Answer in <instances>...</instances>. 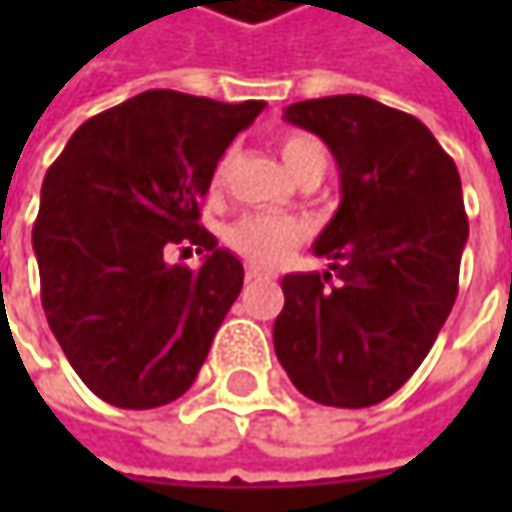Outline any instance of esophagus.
Segmentation results:
<instances>
[{
  "label": "esophagus",
  "mask_w": 512,
  "mask_h": 512,
  "mask_svg": "<svg viewBox=\"0 0 512 512\" xmlns=\"http://www.w3.org/2000/svg\"><path fill=\"white\" fill-rule=\"evenodd\" d=\"M263 275H266V272H263V269H257V266H249V269H246V278H249V281H255V278H263Z\"/></svg>",
  "instance_id": "34e87169"
}]
</instances>
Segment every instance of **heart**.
I'll return each mask as SVG.
<instances>
[{"label":"heart","mask_w":512,"mask_h":512,"mask_svg":"<svg viewBox=\"0 0 512 512\" xmlns=\"http://www.w3.org/2000/svg\"><path fill=\"white\" fill-rule=\"evenodd\" d=\"M281 159L287 165V171L299 180L302 174L311 171H323L326 168V154L320 148V142L308 133H287L281 142ZM228 171V159H222L213 168V189L222 186ZM305 237V228L296 219L287 216H240L237 222H231L225 228V243L237 252L240 257H246L255 266H269L275 260L287 255L290 249H296Z\"/></svg>","instance_id":"heart-1"}]
</instances>
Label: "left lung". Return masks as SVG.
Returning a JSON list of instances; mask_svg holds the SVG:
<instances>
[{"label":"left lung","mask_w":512,"mask_h":512,"mask_svg":"<svg viewBox=\"0 0 512 512\" xmlns=\"http://www.w3.org/2000/svg\"><path fill=\"white\" fill-rule=\"evenodd\" d=\"M341 168V207L314 243L332 272L281 278L272 344L311 400L364 409L427 358L460 287L468 240L460 171L433 133L361 94L287 106Z\"/></svg>","instance_id":"left-lung-1"}]
</instances>
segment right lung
<instances>
[{
    "instance_id": "add662e5",
    "label": "right lung",
    "mask_w": 512,
    "mask_h": 512,
    "mask_svg": "<svg viewBox=\"0 0 512 512\" xmlns=\"http://www.w3.org/2000/svg\"><path fill=\"white\" fill-rule=\"evenodd\" d=\"M260 109L156 88L88 118L50 165L32 228L41 302L100 400L154 409L195 382L243 290V263L198 222L201 198ZM168 245L208 257L168 267Z\"/></svg>"
}]
</instances>
